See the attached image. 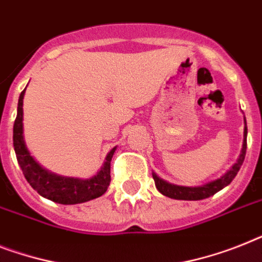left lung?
I'll return each instance as SVG.
<instances>
[{"label":"left lung","mask_w":262,"mask_h":262,"mask_svg":"<svg viewBox=\"0 0 262 262\" xmlns=\"http://www.w3.org/2000/svg\"><path fill=\"white\" fill-rule=\"evenodd\" d=\"M246 136H248V128H246V120H245V128H244V144L243 150H241V154L239 158L237 159L234 165L232 166L230 170H228V172H225L221 178L215 179V181H211V182L206 183L204 186H198V187H186V186H177L171 185V183L166 182L163 179H161L155 172H152V178H154L155 186L159 193H162L163 195L168 196V198H172V200H183V201H200L205 200V198H209V196L214 195L215 193H218L220 190H222L224 187L232 182L234 177L237 175V172L239 171V168L243 166L244 159H245L246 155Z\"/></svg>","instance_id":"1"}]
</instances>
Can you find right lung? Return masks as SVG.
Here are the masks:
<instances>
[{
    "label": "right lung",
    "mask_w": 262,
    "mask_h": 262,
    "mask_svg": "<svg viewBox=\"0 0 262 262\" xmlns=\"http://www.w3.org/2000/svg\"><path fill=\"white\" fill-rule=\"evenodd\" d=\"M25 90L21 92L18 99L17 118L13 126V146L16 151L17 162L28 183L40 195L61 205L83 204L103 195L111 182V159L116 147L108 152L100 171L90 179L67 178V177L52 174L48 170L42 168L30 155L24 140L23 103Z\"/></svg>",
    "instance_id": "obj_1"
}]
</instances>
